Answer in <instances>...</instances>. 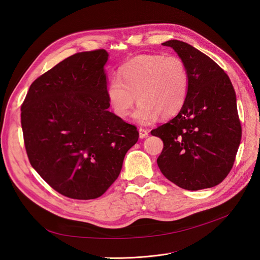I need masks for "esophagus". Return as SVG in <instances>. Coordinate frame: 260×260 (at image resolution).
<instances>
[{
  "label": "esophagus",
  "instance_id": "34e87169",
  "mask_svg": "<svg viewBox=\"0 0 260 260\" xmlns=\"http://www.w3.org/2000/svg\"><path fill=\"white\" fill-rule=\"evenodd\" d=\"M139 136H140V139H144L148 136V131L144 128H140L139 129Z\"/></svg>",
  "mask_w": 260,
  "mask_h": 260
}]
</instances>
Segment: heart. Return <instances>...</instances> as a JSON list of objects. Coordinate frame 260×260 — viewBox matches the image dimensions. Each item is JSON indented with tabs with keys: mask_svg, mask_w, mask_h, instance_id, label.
Wrapping results in <instances>:
<instances>
[{
	"mask_svg": "<svg viewBox=\"0 0 260 260\" xmlns=\"http://www.w3.org/2000/svg\"><path fill=\"white\" fill-rule=\"evenodd\" d=\"M188 92L185 62L176 55L146 54L124 64L107 85V99L114 113L127 118L138 101L136 120L154 122L159 115L169 118L183 107ZM137 99H136L135 98Z\"/></svg>",
	"mask_w": 260,
	"mask_h": 260,
	"instance_id": "obj_1",
	"label": "heart"
}]
</instances>
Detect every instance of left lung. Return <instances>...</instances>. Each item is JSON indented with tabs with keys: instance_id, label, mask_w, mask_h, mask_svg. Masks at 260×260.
Segmentation results:
<instances>
[{
	"instance_id": "1",
	"label": "left lung",
	"mask_w": 260,
	"mask_h": 260,
	"mask_svg": "<svg viewBox=\"0 0 260 260\" xmlns=\"http://www.w3.org/2000/svg\"><path fill=\"white\" fill-rule=\"evenodd\" d=\"M162 45L185 62L188 92L179 114L151 131L164 142L157 165L184 190L218 185L229 175L242 137L233 85L223 69L194 46L179 40Z\"/></svg>"
}]
</instances>
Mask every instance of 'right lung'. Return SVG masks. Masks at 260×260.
<instances>
[{
	"label": "right lung",
	"instance_id": "1",
	"mask_svg": "<svg viewBox=\"0 0 260 260\" xmlns=\"http://www.w3.org/2000/svg\"><path fill=\"white\" fill-rule=\"evenodd\" d=\"M107 59L105 50L72 55L36 79L21 105L31 166L74 200L103 195L139 139L136 125L108 111Z\"/></svg>",
	"mask_w": 260,
	"mask_h": 260
}]
</instances>
